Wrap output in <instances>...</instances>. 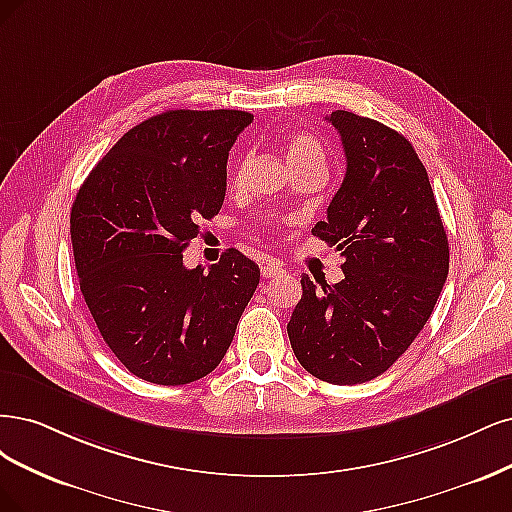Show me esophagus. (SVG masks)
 <instances>
[{"instance_id":"34e87169","label":"esophagus","mask_w":512,"mask_h":512,"mask_svg":"<svg viewBox=\"0 0 512 512\" xmlns=\"http://www.w3.org/2000/svg\"><path fill=\"white\" fill-rule=\"evenodd\" d=\"M261 274L266 278H276L280 274H285V268L276 261H268V263H263V266H261Z\"/></svg>"}]
</instances>
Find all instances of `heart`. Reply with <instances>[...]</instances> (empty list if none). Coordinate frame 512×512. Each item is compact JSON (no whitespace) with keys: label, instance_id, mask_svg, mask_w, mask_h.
Here are the masks:
<instances>
[{"label":"heart","instance_id":"obj_1","mask_svg":"<svg viewBox=\"0 0 512 512\" xmlns=\"http://www.w3.org/2000/svg\"><path fill=\"white\" fill-rule=\"evenodd\" d=\"M287 161L291 168L310 161L323 163V146L319 144L317 138L306 134V131H295L287 140Z\"/></svg>","mask_w":512,"mask_h":512}]
</instances>
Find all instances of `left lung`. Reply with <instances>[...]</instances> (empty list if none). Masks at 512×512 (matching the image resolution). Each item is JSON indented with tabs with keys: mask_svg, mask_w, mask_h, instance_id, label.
I'll use <instances>...</instances> for the list:
<instances>
[{
	"mask_svg": "<svg viewBox=\"0 0 512 512\" xmlns=\"http://www.w3.org/2000/svg\"><path fill=\"white\" fill-rule=\"evenodd\" d=\"M346 174L312 234L344 257L336 285L302 276L287 334L304 370L334 385L389 370L430 319L449 274V240L430 178L398 131L336 110Z\"/></svg>",
	"mask_w": 512,
	"mask_h": 512,
	"instance_id": "1",
	"label": "left lung"
}]
</instances>
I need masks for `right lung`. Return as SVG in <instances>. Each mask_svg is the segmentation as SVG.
Here are the masks:
<instances>
[{
	"label": "right lung",
	"mask_w": 512,
	"mask_h": 512,
	"mask_svg": "<svg viewBox=\"0 0 512 512\" xmlns=\"http://www.w3.org/2000/svg\"><path fill=\"white\" fill-rule=\"evenodd\" d=\"M244 110H168L129 129L91 170L70 234L82 298L121 364L142 381L187 385L221 364L259 285L236 249L187 270L183 251L219 214Z\"/></svg>",
	"instance_id": "1"
}]
</instances>
